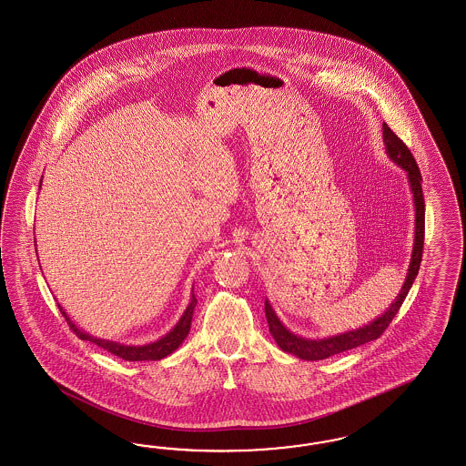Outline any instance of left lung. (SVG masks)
<instances>
[{"instance_id":"8db88e82","label":"left lung","mask_w":466,"mask_h":466,"mask_svg":"<svg viewBox=\"0 0 466 466\" xmlns=\"http://www.w3.org/2000/svg\"><path fill=\"white\" fill-rule=\"evenodd\" d=\"M382 141L386 147V156L390 157L396 166L407 172L409 177L410 191L413 197V208H415V239H413V249H411V258H410L409 271L405 277V283L396 296L391 306L378 316L374 321L367 323L362 328L345 331L341 335L328 337V339H302L292 333L289 328H285L277 312L271 308L268 299L265 300V312H267V321H268L269 333L277 341V345L282 349L283 352L292 353L302 360H323L335 353L345 352L355 347H360L367 341L378 339L384 333V329L390 326L396 316L398 309L401 308L405 297L409 294L410 287L413 285V280L420 268L422 261L423 249V232H425V201H423L422 193V176L415 158L411 156L407 145L396 137L391 131V127L384 123L382 125Z\"/></svg>"}]
</instances>
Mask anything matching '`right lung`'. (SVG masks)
<instances>
[{
  "label": "right lung",
  "mask_w": 466,
  "mask_h": 466,
  "mask_svg": "<svg viewBox=\"0 0 466 466\" xmlns=\"http://www.w3.org/2000/svg\"><path fill=\"white\" fill-rule=\"evenodd\" d=\"M41 183H43V179H41ZM197 302V297H195V294H191V300H189L187 308L184 310L181 319L176 323V326L170 329L167 335H164L162 339H156L152 343H147V345H125V343H119V341H113V339L92 337V335L85 333L84 329H80L78 326L71 321L70 316L61 308V304H57V308H59L61 314L65 316V319L68 321V325H70L71 329L75 331V335L78 339L92 341V343L99 345L100 349L114 353V355H117V357H121L125 360H129V362H141V360H160V359H164L169 353L174 352L183 343L186 337H187V333H189Z\"/></svg>",
  "instance_id": "1"
}]
</instances>
